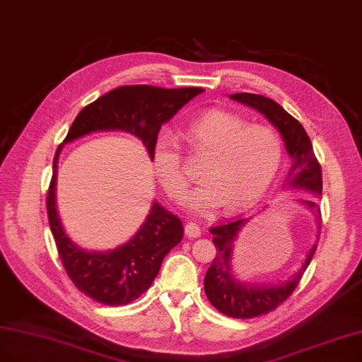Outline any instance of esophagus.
Instances as JSON below:
<instances>
[{"label":"esophagus","instance_id":"esophagus-1","mask_svg":"<svg viewBox=\"0 0 362 362\" xmlns=\"http://www.w3.org/2000/svg\"><path fill=\"white\" fill-rule=\"evenodd\" d=\"M185 233H187L188 238H199V236L202 235V230L197 224L188 223L187 226H185Z\"/></svg>","mask_w":362,"mask_h":362}]
</instances>
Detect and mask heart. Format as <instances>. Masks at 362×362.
Returning a JSON list of instances; mask_svg holds the SVG:
<instances>
[{"label":"heart","mask_w":362,"mask_h":362,"mask_svg":"<svg viewBox=\"0 0 362 362\" xmlns=\"http://www.w3.org/2000/svg\"><path fill=\"white\" fill-rule=\"evenodd\" d=\"M187 138L194 150L208 156L200 171L203 183L185 202L191 212L200 215L221 204L226 212L247 208L270 187L284 158V142L274 129L249 124L229 110L204 112L189 124ZM151 162L165 192L180 200L189 180L177 139L170 132L154 139Z\"/></svg>","instance_id":"heart-1"}]
</instances>
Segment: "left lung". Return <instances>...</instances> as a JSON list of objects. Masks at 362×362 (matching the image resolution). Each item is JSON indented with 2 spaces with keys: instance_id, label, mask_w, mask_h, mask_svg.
<instances>
[{
  "instance_id": "8db88e82",
  "label": "left lung",
  "mask_w": 362,
  "mask_h": 362,
  "mask_svg": "<svg viewBox=\"0 0 362 362\" xmlns=\"http://www.w3.org/2000/svg\"><path fill=\"white\" fill-rule=\"evenodd\" d=\"M229 97L261 112L281 132L288 156L291 159L290 170H288L284 182L285 187L322 195V168H320V163L314 154L311 139H309L302 124L272 98L247 94V92ZM298 203L306 206L308 209H311L315 214V220L320 229L322 216H320V208L317 203L314 200H298ZM250 220L252 216L233 218L211 227L216 255L211 267L208 268V273L204 276V293L208 296L209 302L220 313L232 318H253L274 311L279 305L284 303L290 297L297 284L300 282L317 249V245L314 244L306 253L305 261L298 267V270L291 277H288L286 281L270 285L243 282L236 277L232 268V255L235 241L238 240L243 227Z\"/></svg>"
}]
</instances>
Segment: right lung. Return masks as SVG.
I'll use <instances>...</instances> for the list:
<instances>
[{
    "instance_id": "obj_1",
    "label": "right lung",
    "mask_w": 362,
    "mask_h": 362,
    "mask_svg": "<svg viewBox=\"0 0 362 362\" xmlns=\"http://www.w3.org/2000/svg\"><path fill=\"white\" fill-rule=\"evenodd\" d=\"M203 90L147 85L117 88L81 109L64 144L95 132H126L142 141L151 159L153 144L160 127ZM64 144L56 151L47 195L48 221L60 261L78 291L103 305H129L148 290L163 257L180 243L182 221L154 200L146 221L127 243L107 252L81 249L66 235L56 206L57 162Z\"/></svg>"
}]
</instances>
